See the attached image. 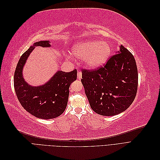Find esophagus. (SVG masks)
<instances>
[{
    "label": "esophagus",
    "instance_id": "obj_1",
    "mask_svg": "<svg viewBox=\"0 0 160 160\" xmlns=\"http://www.w3.org/2000/svg\"><path fill=\"white\" fill-rule=\"evenodd\" d=\"M82 78V73L81 71H78V72H77V79H81Z\"/></svg>",
    "mask_w": 160,
    "mask_h": 160
}]
</instances>
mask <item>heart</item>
<instances>
[{"label": "heart", "instance_id": "1", "mask_svg": "<svg viewBox=\"0 0 160 160\" xmlns=\"http://www.w3.org/2000/svg\"><path fill=\"white\" fill-rule=\"evenodd\" d=\"M71 52L78 58H85V64L89 68L95 69L107 61L111 48L105 41H88L76 43L72 48Z\"/></svg>", "mask_w": 160, "mask_h": 160}]
</instances>
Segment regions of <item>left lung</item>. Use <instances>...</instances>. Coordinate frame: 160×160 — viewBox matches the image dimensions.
<instances>
[{"instance_id": "left-lung-1", "label": "left lung", "mask_w": 160, "mask_h": 160, "mask_svg": "<svg viewBox=\"0 0 160 160\" xmlns=\"http://www.w3.org/2000/svg\"><path fill=\"white\" fill-rule=\"evenodd\" d=\"M81 72L86 96L95 113L115 115L133 103L138 91V68L132 52L123 45L103 66Z\"/></svg>"}]
</instances>
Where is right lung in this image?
Segmentation results:
<instances>
[{"instance_id":"obj_1","label":"right lung","mask_w":160,"mask_h":160,"mask_svg":"<svg viewBox=\"0 0 160 160\" xmlns=\"http://www.w3.org/2000/svg\"><path fill=\"white\" fill-rule=\"evenodd\" d=\"M49 41L35 42L23 53L19 59L14 75V88L19 102L35 117L49 119L59 117L67 108L69 87L77 79V69L71 72L57 71L45 85L32 87L22 77V67L35 46L49 47Z\"/></svg>"}]
</instances>
